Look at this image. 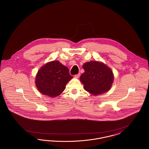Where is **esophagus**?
I'll return each instance as SVG.
<instances>
[{"instance_id":"obj_1","label":"esophagus","mask_w":149,"mask_h":149,"mask_svg":"<svg viewBox=\"0 0 149 149\" xmlns=\"http://www.w3.org/2000/svg\"><path fill=\"white\" fill-rule=\"evenodd\" d=\"M80 76V73H79L78 74L75 75V78H79V77Z\"/></svg>"}]
</instances>
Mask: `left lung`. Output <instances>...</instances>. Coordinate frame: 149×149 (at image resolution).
I'll use <instances>...</instances> for the list:
<instances>
[{
	"instance_id": "left-lung-1",
	"label": "left lung",
	"mask_w": 149,
	"mask_h": 149,
	"mask_svg": "<svg viewBox=\"0 0 149 149\" xmlns=\"http://www.w3.org/2000/svg\"><path fill=\"white\" fill-rule=\"evenodd\" d=\"M84 72L80 80L85 91L94 95L108 91L113 81V74L106 65L98 61L87 62L83 65Z\"/></svg>"
}]
</instances>
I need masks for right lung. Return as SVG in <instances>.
Returning a JSON list of instances; mask_svg holds the SVG:
<instances>
[{"label": "right lung", "mask_w": 149, "mask_h": 149, "mask_svg": "<svg viewBox=\"0 0 149 149\" xmlns=\"http://www.w3.org/2000/svg\"><path fill=\"white\" fill-rule=\"evenodd\" d=\"M72 78L67 67L58 61H53L43 66L38 71L36 85L41 93L55 97L64 91Z\"/></svg>", "instance_id": "right-lung-1"}]
</instances>
